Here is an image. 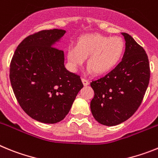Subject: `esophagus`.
I'll return each mask as SVG.
<instances>
[{
  "mask_svg": "<svg viewBox=\"0 0 158 158\" xmlns=\"http://www.w3.org/2000/svg\"><path fill=\"white\" fill-rule=\"evenodd\" d=\"M81 80H82V82H83V84H84V85H88L89 84V80L85 79V78H82Z\"/></svg>",
  "mask_w": 158,
  "mask_h": 158,
  "instance_id": "obj_1",
  "label": "esophagus"
}]
</instances>
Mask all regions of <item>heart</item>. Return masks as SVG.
Segmentation results:
<instances>
[{
  "label": "heart",
  "mask_w": 158,
  "mask_h": 158,
  "mask_svg": "<svg viewBox=\"0 0 158 158\" xmlns=\"http://www.w3.org/2000/svg\"><path fill=\"white\" fill-rule=\"evenodd\" d=\"M124 49L125 43L118 36L92 35L81 38L76 47H68L67 58L73 69H77L89 58V70L104 74L120 62Z\"/></svg>",
  "instance_id": "1"
}]
</instances>
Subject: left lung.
<instances>
[{
    "label": "left lung",
    "mask_w": 158,
    "mask_h": 158,
    "mask_svg": "<svg viewBox=\"0 0 158 158\" xmlns=\"http://www.w3.org/2000/svg\"><path fill=\"white\" fill-rule=\"evenodd\" d=\"M122 35L126 41L122 62L107 75L90 83L95 93L90 103L92 114L106 126H115L132 116L142 104L150 82L146 51L127 33Z\"/></svg>",
    "instance_id": "1"
}]
</instances>
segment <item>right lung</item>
I'll return each instance as SVG.
<instances>
[{"label": "right lung", "instance_id": "add662e5", "mask_svg": "<svg viewBox=\"0 0 158 158\" xmlns=\"http://www.w3.org/2000/svg\"><path fill=\"white\" fill-rule=\"evenodd\" d=\"M65 33L59 29L35 32L19 43L11 60L9 78L19 106L45 123L62 120L84 86L80 76L64 66L63 51L53 46Z\"/></svg>", "mask_w": 158, "mask_h": 158}]
</instances>
